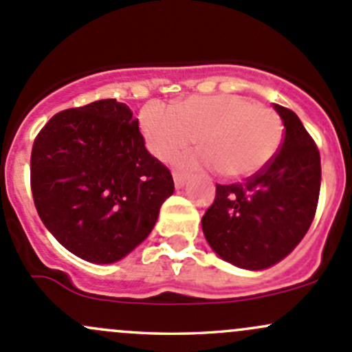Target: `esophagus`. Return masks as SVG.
Wrapping results in <instances>:
<instances>
[{
    "mask_svg": "<svg viewBox=\"0 0 352 352\" xmlns=\"http://www.w3.org/2000/svg\"><path fill=\"white\" fill-rule=\"evenodd\" d=\"M173 177H175L176 188H183L184 183H186V175L179 171H173Z\"/></svg>",
    "mask_w": 352,
    "mask_h": 352,
    "instance_id": "esophagus-1",
    "label": "esophagus"
}]
</instances>
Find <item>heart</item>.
<instances>
[{"mask_svg":"<svg viewBox=\"0 0 352 352\" xmlns=\"http://www.w3.org/2000/svg\"><path fill=\"white\" fill-rule=\"evenodd\" d=\"M140 129L152 154L169 161L197 139L201 152L191 164L215 169L227 179L263 171L283 139L280 115L237 95L190 96L171 110L149 104L140 113Z\"/></svg>","mask_w":352,"mask_h":352,"instance_id":"1","label":"heart"}]
</instances>
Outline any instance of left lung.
<instances>
[{
	"instance_id": "obj_1",
	"label": "left lung",
	"mask_w": 352,
	"mask_h": 352,
	"mask_svg": "<svg viewBox=\"0 0 352 352\" xmlns=\"http://www.w3.org/2000/svg\"><path fill=\"white\" fill-rule=\"evenodd\" d=\"M285 137L273 161L244 183L217 184L201 219L210 248L244 270L280 263L309 230L320 193V154L303 123L274 104Z\"/></svg>"
}]
</instances>
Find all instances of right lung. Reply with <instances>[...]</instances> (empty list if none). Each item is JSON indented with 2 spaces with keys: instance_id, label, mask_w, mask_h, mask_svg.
Segmentation results:
<instances>
[{
  "instance_id": "1",
  "label": "right lung",
  "mask_w": 352,
  "mask_h": 352,
  "mask_svg": "<svg viewBox=\"0 0 352 352\" xmlns=\"http://www.w3.org/2000/svg\"><path fill=\"white\" fill-rule=\"evenodd\" d=\"M30 186L43 226L69 252L110 264L146 241L175 181L146 149L130 108L100 100L45 123L32 147Z\"/></svg>"
}]
</instances>
